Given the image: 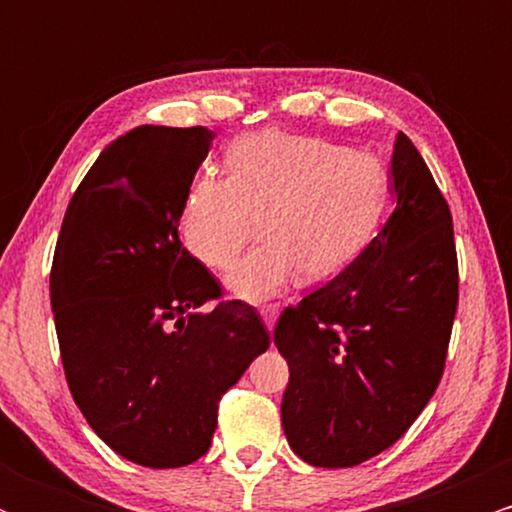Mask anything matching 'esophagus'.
<instances>
[{"label":"esophagus","mask_w":512,"mask_h":512,"mask_svg":"<svg viewBox=\"0 0 512 512\" xmlns=\"http://www.w3.org/2000/svg\"><path fill=\"white\" fill-rule=\"evenodd\" d=\"M260 315H262L264 325H267L269 330H272L274 322H276V317H279V305H276V303H267V305H262V308H260Z\"/></svg>","instance_id":"esophagus-1"}]
</instances>
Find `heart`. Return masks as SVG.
I'll return each mask as SVG.
<instances>
[{"instance_id":"heart-1","label":"heart","mask_w":512,"mask_h":512,"mask_svg":"<svg viewBox=\"0 0 512 512\" xmlns=\"http://www.w3.org/2000/svg\"><path fill=\"white\" fill-rule=\"evenodd\" d=\"M228 175L202 173L182 202L187 250L228 269L255 238L264 240L228 276L245 301L279 296L301 272L317 284L366 250L390 204V173L370 151L308 134L260 129L228 149Z\"/></svg>"}]
</instances>
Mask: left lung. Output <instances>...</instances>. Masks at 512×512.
Segmentation results:
<instances>
[{
    "instance_id": "8db88e82",
    "label": "left lung",
    "mask_w": 512,
    "mask_h": 512,
    "mask_svg": "<svg viewBox=\"0 0 512 512\" xmlns=\"http://www.w3.org/2000/svg\"><path fill=\"white\" fill-rule=\"evenodd\" d=\"M392 195L395 211L366 250L276 322L291 370L281 424L315 467H354L395 445L443 378L460 296L452 216L402 132Z\"/></svg>"
}]
</instances>
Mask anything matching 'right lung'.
I'll return each mask as SVG.
<instances>
[{
    "instance_id": "1",
    "label": "right lung",
    "mask_w": 512,
    "mask_h": 512,
    "mask_svg": "<svg viewBox=\"0 0 512 512\" xmlns=\"http://www.w3.org/2000/svg\"><path fill=\"white\" fill-rule=\"evenodd\" d=\"M216 134L142 125L76 187L50 272L64 375L88 426L142 467L209 450L219 399L269 349L252 305L182 248L187 190ZM214 302L209 311H199Z\"/></svg>"
}]
</instances>
